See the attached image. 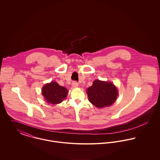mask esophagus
Returning <instances> with one entry per match:
<instances>
[{
    "label": "esophagus",
    "instance_id": "34e87169",
    "mask_svg": "<svg viewBox=\"0 0 160 160\" xmlns=\"http://www.w3.org/2000/svg\"><path fill=\"white\" fill-rule=\"evenodd\" d=\"M78 85H79V84H78V82H76V81H73V82H72V87L73 88H78Z\"/></svg>",
    "mask_w": 160,
    "mask_h": 160
}]
</instances>
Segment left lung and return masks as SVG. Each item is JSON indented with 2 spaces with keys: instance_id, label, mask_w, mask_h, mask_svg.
<instances>
[{
  "instance_id": "obj_1",
  "label": "left lung",
  "mask_w": 160,
  "mask_h": 160,
  "mask_svg": "<svg viewBox=\"0 0 160 160\" xmlns=\"http://www.w3.org/2000/svg\"><path fill=\"white\" fill-rule=\"evenodd\" d=\"M87 93L89 102L95 107L102 108L110 106L114 103L118 91L112 82L95 80L92 86L87 89Z\"/></svg>"
}]
</instances>
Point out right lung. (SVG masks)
I'll return each mask as SVG.
<instances>
[{
	"label": "right lung",
	"instance_id": "1",
	"mask_svg": "<svg viewBox=\"0 0 160 160\" xmlns=\"http://www.w3.org/2000/svg\"><path fill=\"white\" fill-rule=\"evenodd\" d=\"M42 93L47 103L57 104L66 98L68 91L65 88L60 86L57 82H51L43 87Z\"/></svg>",
	"mask_w": 160,
	"mask_h": 160
}]
</instances>
